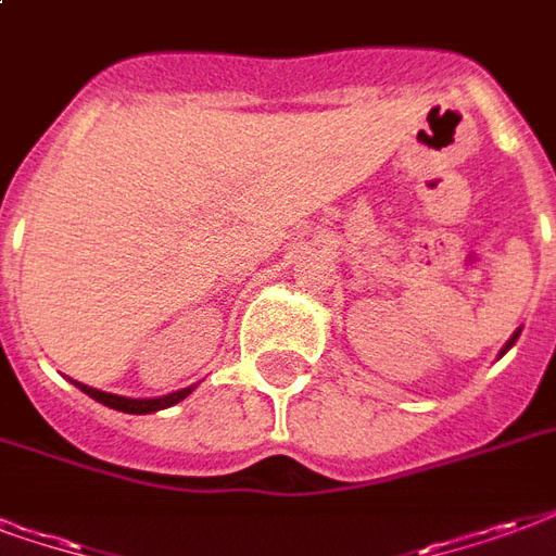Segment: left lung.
<instances>
[{
  "label": "left lung",
  "instance_id": "8db88e82",
  "mask_svg": "<svg viewBox=\"0 0 556 556\" xmlns=\"http://www.w3.org/2000/svg\"><path fill=\"white\" fill-rule=\"evenodd\" d=\"M519 333H521V328H516V331H513V337L507 342H504V349H501V354H507L513 349V345H516V340H519ZM498 354V357H501Z\"/></svg>",
  "mask_w": 556,
  "mask_h": 556
}]
</instances>
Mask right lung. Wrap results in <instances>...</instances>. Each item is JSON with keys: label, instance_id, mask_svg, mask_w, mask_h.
Here are the masks:
<instances>
[{"label": "right lung", "instance_id": "right-lung-1", "mask_svg": "<svg viewBox=\"0 0 556 556\" xmlns=\"http://www.w3.org/2000/svg\"><path fill=\"white\" fill-rule=\"evenodd\" d=\"M73 383L81 392H87L90 399L104 404V407H111V410H119V413H135V416H140V413L166 410V407L184 402V399L195 390V383H193V387H184V390L169 392V395H157V399H125V395H114V392H102V390H96V387H87V383L81 381H73Z\"/></svg>", "mask_w": 556, "mask_h": 556}]
</instances>
